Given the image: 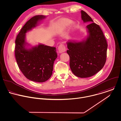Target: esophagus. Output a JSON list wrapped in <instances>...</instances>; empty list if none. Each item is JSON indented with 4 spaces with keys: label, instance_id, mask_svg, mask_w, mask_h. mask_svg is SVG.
<instances>
[{
    "label": "esophagus",
    "instance_id": "34e87169",
    "mask_svg": "<svg viewBox=\"0 0 121 121\" xmlns=\"http://www.w3.org/2000/svg\"><path fill=\"white\" fill-rule=\"evenodd\" d=\"M66 51V48L64 46V45L61 44L58 47V52L60 53H61L62 52H64Z\"/></svg>",
    "mask_w": 121,
    "mask_h": 121
}]
</instances>
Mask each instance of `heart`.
<instances>
[{"label":"heart","instance_id":"heart-1","mask_svg":"<svg viewBox=\"0 0 121 121\" xmlns=\"http://www.w3.org/2000/svg\"><path fill=\"white\" fill-rule=\"evenodd\" d=\"M72 23V21L70 19L65 18L60 20L57 26V32L58 33H60L66 30L68 27L70 26L71 23ZM76 26L75 23H73L72 25V28H74Z\"/></svg>","mask_w":121,"mask_h":121}]
</instances>
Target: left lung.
<instances>
[{
  "instance_id": "left-lung-1",
  "label": "left lung",
  "mask_w": 121,
  "mask_h": 121,
  "mask_svg": "<svg viewBox=\"0 0 121 121\" xmlns=\"http://www.w3.org/2000/svg\"><path fill=\"white\" fill-rule=\"evenodd\" d=\"M81 15L84 23H90L86 26L87 35L81 41H68L67 52L72 73L78 77L86 78L93 76L103 68L108 45L100 26L85 11L81 10Z\"/></svg>"
}]
</instances>
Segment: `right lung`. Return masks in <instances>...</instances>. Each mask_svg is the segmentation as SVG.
Here are the masks:
<instances>
[{
    "mask_svg": "<svg viewBox=\"0 0 121 121\" xmlns=\"http://www.w3.org/2000/svg\"><path fill=\"white\" fill-rule=\"evenodd\" d=\"M37 15L29 20L21 29L15 41V56L19 68L28 79L43 82L52 74L53 64L57 58L55 47L39 43L32 46L26 41V33L35 28L46 18Z\"/></svg>",
    "mask_w": 121,
    "mask_h": 121,
    "instance_id": "right-lung-1",
    "label": "right lung"
}]
</instances>
